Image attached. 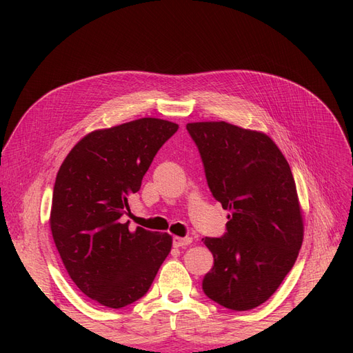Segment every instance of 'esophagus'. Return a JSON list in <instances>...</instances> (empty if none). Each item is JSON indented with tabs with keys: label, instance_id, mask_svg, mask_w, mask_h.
<instances>
[{
	"label": "esophagus",
	"instance_id": "1",
	"mask_svg": "<svg viewBox=\"0 0 353 353\" xmlns=\"http://www.w3.org/2000/svg\"><path fill=\"white\" fill-rule=\"evenodd\" d=\"M191 243H193L191 237H174V248H185V245H190Z\"/></svg>",
	"mask_w": 353,
	"mask_h": 353
}]
</instances>
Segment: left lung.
<instances>
[{"label":"left lung","mask_w":353,"mask_h":353,"mask_svg":"<svg viewBox=\"0 0 353 353\" xmlns=\"http://www.w3.org/2000/svg\"><path fill=\"white\" fill-rule=\"evenodd\" d=\"M213 197L230 212L203 292L232 311H249L275 293L303 241V215L284 154L271 138L228 122L187 123Z\"/></svg>","instance_id":"1"}]
</instances>
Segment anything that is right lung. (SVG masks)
Listing matches in <instances>:
<instances>
[{
    "label": "right lung",
    "mask_w": 353,
    "mask_h": 353,
    "mask_svg": "<svg viewBox=\"0 0 353 353\" xmlns=\"http://www.w3.org/2000/svg\"><path fill=\"white\" fill-rule=\"evenodd\" d=\"M178 125L156 117L97 130L61 163L50 213L52 239L79 290L119 309L143 297L172 248L168 232L130 231L121 216Z\"/></svg>",
    "instance_id": "right-lung-1"
}]
</instances>
